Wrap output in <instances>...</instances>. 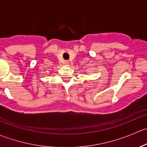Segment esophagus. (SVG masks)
<instances>
[{
  "label": "esophagus",
  "mask_w": 147,
  "mask_h": 147,
  "mask_svg": "<svg viewBox=\"0 0 147 147\" xmlns=\"http://www.w3.org/2000/svg\"><path fill=\"white\" fill-rule=\"evenodd\" d=\"M65 64L66 65H69V62L68 61V60H66V61H65Z\"/></svg>",
  "instance_id": "esophagus-1"
}]
</instances>
